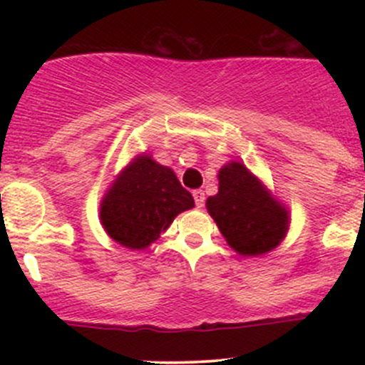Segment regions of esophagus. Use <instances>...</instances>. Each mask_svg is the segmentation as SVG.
<instances>
[{
	"mask_svg": "<svg viewBox=\"0 0 365 365\" xmlns=\"http://www.w3.org/2000/svg\"><path fill=\"white\" fill-rule=\"evenodd\" d=\"M192 195H194L195 206L197 207H204V200H206V195H204V192L200 190V188H197V190L192 192Z\"/></svg>",
	"mask_w": 365,
	"mask_h": 365,
	"instance_id": "1",
	"label": "esophagus"
}]
</instances>
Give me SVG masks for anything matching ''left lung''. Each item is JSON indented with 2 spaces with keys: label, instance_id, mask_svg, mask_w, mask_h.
<instances>
[{
  "label": "left lung",
  "instance_id": "8db88e82",
  "mask_svg": "<svg viewBox=\"0 0 365 365\" xmlns=\"http://www.w3.org/2000/svg\"><path fill=\"white\" fill-rule=\"evenodd\" d=\"M217 194L206 209L226 244L238 255L257 257L274 250L290 228V211L242 161H228L217 171Z\"/></svg>",
  "mask_w": 365,
  "mask_h": 365
}]
</instances>
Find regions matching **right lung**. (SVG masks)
Wrapping results in <instances>:
<instances>
[{
    "label": "right lung",
    "instance_id": "1",
    "mask_svg": "<svg viewBox=\"0 0 365 365\" xmlns=\"http://www.w3.org/2000/svg\"><path fill=\"white\" fill-rule=\"evenodd\" d=\"M194 197L175 171L148 153L137 154L104 192L99 221L116 244L145 250L170 228L180 212L194 207Z\"/></svg>",
    "mask_w": 365,
    "mask_h": 365
}]
</instances>
